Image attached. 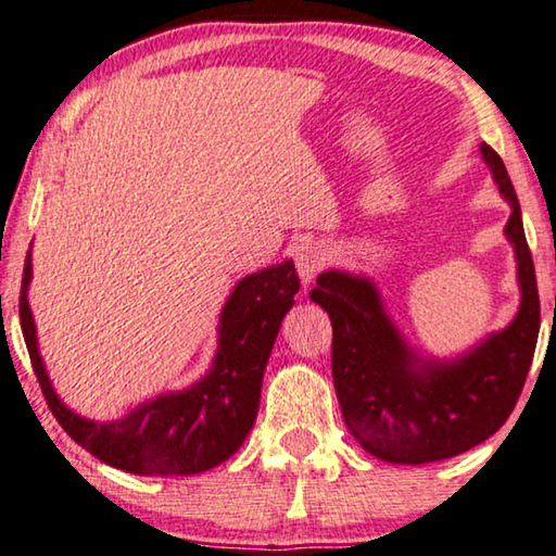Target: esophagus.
Returning <instances> with one entry per match:
<instances>
[{"label":"esophagus","instance_id":"obj_1","mask_svg":"<svg viewBox=\"0 0 556 556\" xmlns=\"http://www.w3.org/2000/svg\"><path fill=\"white\" fill-rule=\"evenodd\" d=\"M328 257L331 255H328V248L321 242H306V244H301V248H296V255H294L296 271H299L301 281H304V287L312 285L318 271L326 267Z\"/></svg>","mask_w":556,"mask_h":556}]
</instances>
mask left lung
I'll list each match as a JSON object with an SVG mask.
<instances>
[{"label": "left lung", "mask_w": 556, "mask_h": 556, "mask_svg": "<svg viewBox=\"0 0 556 556\" xmlns=\"http://www.w3.org/2000/svg\"><path fill=\"white\" fill-rule=\"evenodd\" d=\"M503 201L520 306L513 321L454 355L409 343L368 275L326 269L308 291L333 326V384L345 427L368 454L388 464H431L464 454L510 417L530 372L540 333V296L522 213L503 159L481 144Z\"/></svg>", "instance_id": "1"}]
</instances>
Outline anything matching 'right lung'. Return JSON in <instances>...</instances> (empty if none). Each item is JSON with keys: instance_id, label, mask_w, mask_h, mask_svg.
Segmentation results:
<instances>
[{"instance_id": "add662e5", "label": "right lung", "mask_w": 556, "mask_h": 556, "mask_svg": "<svg viewBox=\"0 0 556 556\" xmlns=\"http://www.w3.org/2000/svg\"><path fill=\"white\" fill-rule=\"evenodd\" d=\"M31 248L18 316L34 372L59 425L92 456L135 476H193L228 460L257 419L269 353L299 291L294 260L262 267L232 287L218 316V348L201 380L156 394L125 417L100 421L71 409L46 370L29 306Z\"/></svg>"}]
</instances>
